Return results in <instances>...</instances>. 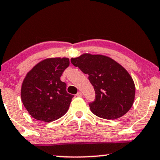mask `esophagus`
I'll return each instance as SVG.
<instances>
[{"mask_svg":"<svg viewBox=\"0 0 160 160\" xmlns=\"http://www.w3.org/2000/svg\"><path fill=\"white\" fill-rule=\"evenodd\" d=\"M76 96H78V97H82V92H78L76 94Z\"/></svg>","mask_w":160,"mask_h":160,"instance_id":"esophagus-1","label":"esophagus"}]
</instances>
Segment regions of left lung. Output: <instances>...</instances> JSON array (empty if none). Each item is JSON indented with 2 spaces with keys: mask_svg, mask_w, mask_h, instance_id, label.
I'll list each match as a JSON object with an SVG mask.
<instances>
[{
  "mask_svg": "<svg viewBox=\"0 0 160 160\" xmlns=\"http://www.w3.org/2000/svg\"><path fill=\"white\" fill-rule=\"evenodd\" d=\"M74 66L88 74L96 92L90 103L92 113L104 119H116L129 111L135 98V84L121 64L103 55L84 53L70 59Z\"/></svg>",
  "mask_w": 160,
  "mask_h": 160,
  "instance_id": "1",
  "label": "left lung"
}]
</instances>
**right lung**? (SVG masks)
<instances>
[{
  "instance_id": "add662e5",
  "label": "right lung",
  "mask_w": 160,
  "mask_h": 160,
  "mask_svg": "<svg viewBox=\"0 0 160 160\" xmlns=\"http://www.w3.org/2000/svg\"><path fill=\"white\" fill-rule=\"evenodd\" d=\"M70 64L68 58H48L35 64L26 75L21 101L34 119L51 122L68 112L74 96L66 90L60 77Z\"/></svg>"
}]
</instances>
